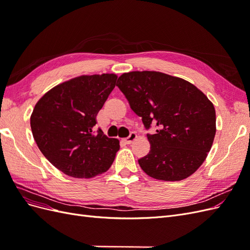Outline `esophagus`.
Returning a JSON list of instances; mask_svg holds the SVG:
<instances>
[{
  "mask_svg": "<svg viewBox=\"0 0 250 250\" xmlns=\"http://www.w3.org/2000/svg\"><path fill=\"white\" fill-rule=\"evenodd\" d=\"M135 139H137V133L130 132V134L125 139V142H126V144H131Z\"/></svg>",
  "mask_w": 250,
  "mask_h": 250,
  "instance_id": "34e87169",
  "label": "esophagus"
}]
</instances>
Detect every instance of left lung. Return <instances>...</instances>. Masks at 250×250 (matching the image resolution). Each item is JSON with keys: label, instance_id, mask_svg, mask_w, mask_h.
<instances>
[{"label": "left lung", "instance_id": "obj_1", "mask_svg": "<svg viewBox=\"0 0 250 250\" xmlns=\"http://www.w3.org/2000/svg\"><path fill=\"white\" fill-rule=\"evenodd\" d=\"M117 86L142 118L150 152L139 160L149 176L160 180H183L206 160L216 134L214 105L192 83L160 72H130Z\"/></svg>", "mask_w": 250, "mask_h": 250}]
</instances>
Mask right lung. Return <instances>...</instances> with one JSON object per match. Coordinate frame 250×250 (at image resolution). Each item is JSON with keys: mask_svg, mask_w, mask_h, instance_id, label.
I'll list each match as a JSON object with an SVG mask.
<instances>
[{"mask_svg": "<svg viewBox=\"0 0 250 250\" xmlns=\"http://www.w3.org/2000/svg\"><path fill=\"white\" fill-rule=\"evenodd\" d=\"M115 74L80 76L43 95L30 119L42 153L72 177L90 178L106 172L120 149L117 139L95 131L97 115L116 86Z\"/></svg>", "mask_w": 250, "mask_h": 250, "instance_id": "obj_1", "label": "right lung"}]
</instances>
